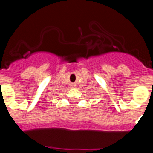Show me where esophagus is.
Returning <instances> with one entry per match:
<instances>
[{
	"instance_id": "obj_1",
	"label": "esophagus",
	"mask_w": 153,
	"mask_h": 153,
	"mask_svg": "<svg viewBox=\"0 0 153 153\" xmlns=\"http://www.w3.org/2000/svg\"><path fill=\"white\" fill-rule=\"evenodd\" d=\"M72 87H75V84H73L72 85Z\"/></svg>"
}]
</instances>
